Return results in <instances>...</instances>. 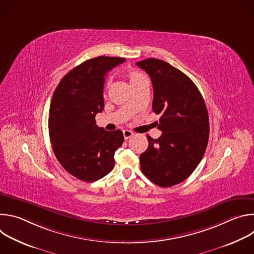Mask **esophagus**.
<instances>
[{"instance_id":"esophagus-1","label":"esophagus","mask_w":254,"mask_h":254,"mask_svg":"<svg viewBox=\"0 0 254 254\" xmlns=\"http://www.w3.org/2000/svg\"><path fill=\"white\" fill-rule=\"evenodd\" d=\"M123 132H124V137H125V139H127V138H129V137H131V136L133 135V132L130 131V130H128V129H125Z\"/></svg>"}]
</instances>
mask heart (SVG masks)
<instances>
[{
    "instance_id": "heart-1",
    "label": "heart",
    "mask_w": 254,
    "mask_h": 254,
    "mask_svg": "<svg viewBox=\"0 0 254 254\" xmlns=\"http://www.w3.org/2000/svg\"><path fill=\"white\" fill-rule=\"evenodd\" d=\"M127 78L129 80V83L130 85H134L140 81H142L143 79H146V77L143 76V74H141L140 72L134 70V69H130L127 72Z\"/></svg>"
}]
</instances>
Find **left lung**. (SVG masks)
<instances>
[{
  "instance_id": "left-lung-1",
  "label": "left lung",
  "mask_w": 254,
  "mask_h": 254,
  "mask_svg": "<svg viewBox=\"0 0 254 254\" xmlns=\"http://www.w3.org/2000/svg\"><path fill=\"white\" fill-rule=\"evenodd\" d=\"M136 65L150 75L153 112L161 115L154 139L139 156L140 170L152 182L166 188L186 180L201 162L209 139V118L205 101L195 83L166 61L148 58Z\"/></svg>"
}]
</instances>
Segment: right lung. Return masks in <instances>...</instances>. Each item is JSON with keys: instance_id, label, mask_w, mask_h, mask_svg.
<instances>
[{"instance_id": "right-lung-1", "label": "right lung", "mask_w": 254, "mask_h": 254, "mask_svg": "<svg viewBox=\"0 0 254 254\" xmlns=\"http://www.w3.org/2000/svg\"><path fill=\"white\" fill-rule=\"evenodd\" d=\"M125 58L98 56L70 70L57 85L49 110V135L55 157L72 176L94 182L115 167V153L124 142L121 129L95 124L101 113L104 76Z\"/></svg>"}]
</instances>
